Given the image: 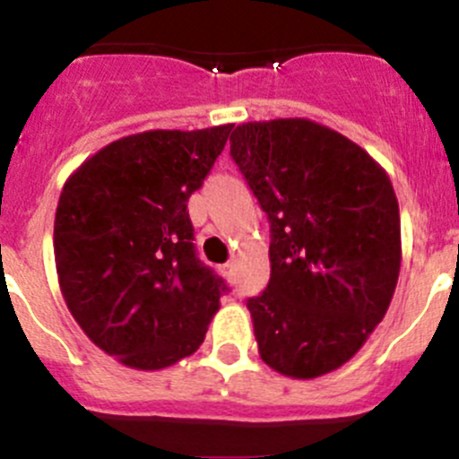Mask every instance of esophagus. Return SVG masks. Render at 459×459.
<instances>
[{
  "label": "esophagus",
  "instance_id": "34e87169",
  "mask_svg": "<svg viewBox=\"0 0 459 459\" xmlns=\"http://www.w3.org/2000/svg\"><path fill=\"white\" fill-rule=\"evenodd\" d=\"M221 275L226 277V280H233V275H235V268H233V262H226L224 266H221Z\"/></svg>",
  "mask_w": 459,
  "mask_h": 459
}]
</instances>
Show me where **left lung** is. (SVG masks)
<instances>
[{
  "label": "left lung",
  "instance_id": "1",
  "mask_svg": "<svg viewBox=\"0 0 459 459\" xmlns=\"http://www.w3.org/2000/svg\"><path fill=\"white\" fill-rule=\"evenodd\" d=\"M230 157L271 221V280L247 302L259 355L313 379L349 362L395 293L400 206L386 170L304 117L239 124Z\"/></svg>",
  "mask_w": 459,
  "mask_h": 459
}]
</instances>
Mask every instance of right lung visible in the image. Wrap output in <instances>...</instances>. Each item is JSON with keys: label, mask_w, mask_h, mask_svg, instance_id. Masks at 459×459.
Masks as SVG:
<instances>
[{"label": "right lung", "mask_w": 459, "mask_h": 459, "mask_svg": "<svg viewBox=\"0 0 459 459\" xmlns=\"http://www.w3.org/2000/svg\"><path fill=\"white\" fill-rule=\"evenodd\" d=\"M233 124L110 142L66 179L55 266L88 340L124 367L160 371L195 353L226 284L197 259L186 202Z\"/></svg>", "instance_id": "right-lung-1"}]
</instances>
